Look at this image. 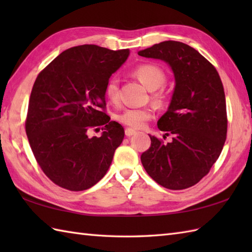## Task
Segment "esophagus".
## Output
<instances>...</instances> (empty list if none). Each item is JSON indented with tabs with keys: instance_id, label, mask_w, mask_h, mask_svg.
<instances>
[{
	"instance_id": "1",
	"label": "esophagus",
	"mask_w": 252,
	"mask_h": 252,
	"mask_svg": "<svg viewBox=\"0 0 252 252\" xmlns=\"http://www.w3.org/2000/svg\"><path fill=\"white\" fill-rule=\"evenodd\" d=\"M125 133H126V136H132V135H134V134H136V131L135 130H133V129H131V127H126V131H125Z\"/></svg>"
}]
</instances>
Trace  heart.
Wrapping results in <instances>:
<instances>
[{
    "instance_id": "obj_1",
    "label": "heart",
    "mask_w": 252,
    "mask_h": 252,
    "mask_svg": "<svg viewBox=\"0 0 252 252\" xmlns=\"http://www.w3.org/2000/svg\"><path fill=\"white\" fill-rule=\"evenodd\" d=\"M132 74L136 77L140 82H142L145 87L154 91L152 94V99L157 105H162L165 95L162 90H157L162 87L165 82L164 71L158 65L155 63H146L137 65L133 68ZM105 95L111 104H117L119 100V87L116 79H110L106 83L105 87ZM155 110L152 106L142 107V108H126L116 116L117 121H119L122 125L130 126L132 129H142L146 123L154 117Z\"/></svg>"
}]
</instances>
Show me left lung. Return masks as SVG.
Wrapping results in <instances>:
<instances>
[{
    "instance_id": "left-lung-1",
    "label": "left lung",
    "mask_w": 252,
    "mask_h": 252,
    "mask_svg": "<svg viewBox=\"0 0 252 252\" xmlns=\"http://www.w3.org/2000/svg\"><path fill=\"white\" fill-rule=\"evenodd\" d=\"M138 55L164 61L172 68L175 89L158 129L172 141L151 137L141 156L144 169L165 189L179 190L197 184L218 160L226 140L224 88L216 67L199 52L178 41H164Z\"/></svg>"
}]
</instances>
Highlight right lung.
<instances>
[{
	"label": "right lung",
	"instance_id": "1",
	"mask_svg": "<svg viewBox=\"0 0 252 252\" xmlns=\"http://www.w3.org/2000/svg\"><path fill=\"white\" fill-rule=\"evenodd\" d=\"M84 44L63 51L35 79L26 133L37 164L53 183L80 191L108 171L125 129L106 114L105 87L129 56ZM104 132L90 138V130Z\"/></svg>",
	"mask_w": 252,
	"mask_h": 252
}]
</instances>
